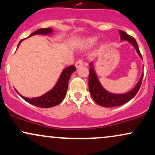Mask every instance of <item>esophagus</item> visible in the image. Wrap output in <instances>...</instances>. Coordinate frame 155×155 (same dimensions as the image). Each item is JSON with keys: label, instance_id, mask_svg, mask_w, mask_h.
<instances>
[{"label": "esophagus", "instance_id": "34e87169", "mask_svg": "<svg viewBox=\"0 0 155 155\" xmlns=\"http://www.w3.org/2000/svg\"><path fill=\"white\" fill-rule=\"evenodd\" d=\"M84 65V62H83L82 60H77V61H76V63H75V66L76 68H79V67L81 66V65Z\"/></svg>", "mask_w": 155, "mask_h": 155}]
</instances>
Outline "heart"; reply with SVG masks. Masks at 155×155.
I'll return each mask as SVG.
<instances>
[{
  "label": "heart",
  "mask_w": 155,
  "mask_h": 155,
  "mask_svg": "<svg viewBox=\"0 0 155 155\" xmlns=\"http://www.w3.org/2000/svg\"><path fill=\"white\" fill-rule=\"evenodd\" d=\"M97 41V38H96V37H91V38H88L87 39H86V40L84 41V46L85 47H92V46H93L94 44H96Z\"/></svg>",
  "instance_id": "b5f03b06"
}]
</instances>
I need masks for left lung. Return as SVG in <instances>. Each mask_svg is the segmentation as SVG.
Returning a JSON list of instances; mask_svg holds the SVG:
<instances>
[{
  "label": "left lung",
  "instance_id": "1",
  "mask_svg": "<svg viewBox=\"0 0 155 155\" xmlns=\"http://www.w3.org/2000/svg\"><path fill=\"white\" fill-rule=\"evenodd\" d=\"M120 34L121 40H127V41H129L132 44L135 49H136L137 53L139 55L140 58L142 59L141 54H140L139 49H138V46L136 39L122 31H120ZM89 71H90V74H89L88 84L90 95H91L92 99L96 104L100 105L101 106H104V107H114V106H121V105H123L128 102L129 101H130L135 97V95L139 90L143 77V73L136 86L130 92L124 94H114L105 90L102 87V85L101 84L95 72V70H94L93 66H92V63H90V68Z\"/></svg>",
  "mask_w": 155,
  "mask_h": 155
}]
</instances>
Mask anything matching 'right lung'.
I'll return each mask as SVG.
<instances>
[{"label":"right lung","mask_w":155,"mask_h":155,"mask_svg":"<svg viewBox=\"0 0 155 155\" xmlns=\"http://www.w3.org/2000/svg\"><path fill=\"white\" fill-rule=\"evenodd\" d=\"M52 33V29L50 28H41V29L37 30L36 31L33 32L30 35V36L32 35L41 34V35H48L51 34ZM28 36V37H30ZM24 39L19 41L17 46V48L19 46L21 42ZM76 67L74 65H70L66 68H65L62 72L61 75H60L59 79H58V82L56 85L53 87L50 91H49L44 95L40 96L38 97H33V98H28L25 97L24 96L19 95L24 99L25 101H27L28 103L32 105H34L35 106L41 108H51L53 106H57V105L60 104V103L63 101V100L66 95L67 90H68V81L70 79L71 74L76 71ZM17 91V90H16Z\"/></svg>","instance_id":"right-lung-1"}]
</instances>
